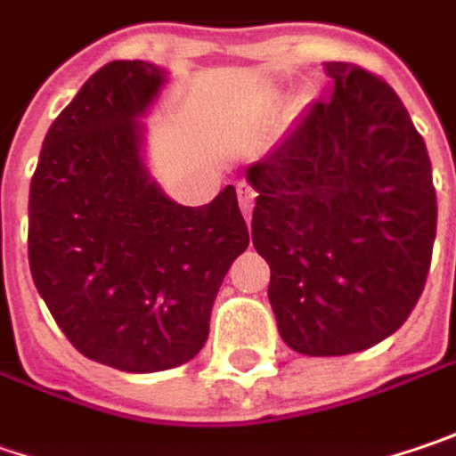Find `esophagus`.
Returning <instances> with one entry per match:
<instances>
[{
    "label": "esophagus",
    "mask_w": 456,
    "mask_h": 456,
    "mask_svg": "<svg viewBox=\"0 0 456 456\" xmlns=\"http://www.w3.org/2000/svg\"><path fill=\"white\" fill-rule=\"evenodd\" d=\"M236 192H239L240 213H243V217L248 220V217H251V208H254V197H256V192H254L246 182H240L239 187H236Z\"/></svg>",
    "instance_id": "1"
}]
</instances>
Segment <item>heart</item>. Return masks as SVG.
<instances>
[{
  "instance_id": "heart-1",
  "label": "heart",
  "mask_w": 456,
  "mask_h": 456,
  "mask_svg": "<svg viewBox=\"0 0 456 456\" xmlns=\"http://www.w3.org/2000/svg\"><path fill=\"white\" fill-rule=\"evenodd\" d=\"M277 102H280V97H272V100H269V107H277Z\"/></svg>"
}]
</instances>
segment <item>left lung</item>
<instances>
[{
    "label": "left lung",
    "instance_id": "8db88e82",
    "mask_svg": "<svg viewBox=\"0 0 456 456\" xmlns=\"http://www.w3.org/2000/svg\"><path fill=\"white\" fill-rule=\"evenodd\" d=\"M333 94L246 169L251 239L272 269L280 336L305 356L364 352L421 297L436 239L431 161L400 97L329 61Z\"/></svg>",
    "mask_w": 456,
    "mask_h": 456
}]
</instances>
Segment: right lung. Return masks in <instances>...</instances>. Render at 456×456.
Instances as JSON below:
<instances>
[{
  "label": "right lung",
  "mask_w": 456,
  "mask_h": 456,
  "mask_svg": "<svg viewBox=\"0 0 456 456\" xmlns=\"http://www.w3.org/2000/svg\"><path fill=\"white\" fill-rule=\"evenodd\" d=\"M167 71L112 61L48 127L28 205L33 282L86 359L161 372L194 359L223 277L248 246L236 187L174 202L143 156Z\"/></svg>",
  "instance_id": "obj_1"
}]
</instances>
